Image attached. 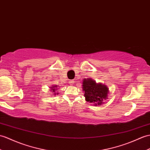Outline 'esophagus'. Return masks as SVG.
Wrapping results in <instances>:
<instances>
[{
  "instance_id": "1",
  "label": "esophagus",
  "mask_w": 150,
  "mask_h": 150,
  "mask_svg": "<svg viewBox=\"0 0 150 150\" xmlns=\"http://www.w3.org/2000/svg\"><path fill=\"white\" fill-rule=\"evenodd\" d=\"M69 83H70L71 85H74V83H75V81H69Z\"/></svg>"
}]
</instances>
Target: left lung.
I'll list each match as a JSON object with an SVG mask.
<instances>
[{"label":"left lung","mask_w":150,"mask_h":150,"mask_svg":"<svg viewBox=\"0 0 150 150\" xmlns=\"http://www.w3.org/2000/svg\"><path fill=\"white\" fill-rule=\"evenodd\" d=\"M82 82V91L87 102L93 103L95 106L101 105L103 101L108 98L109 89L102 83H96L91 78L84 79Z\"/></svg>","instance_id":"1"}]
</instances>
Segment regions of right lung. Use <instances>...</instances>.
Here are the masks:
<instances>
[{
    "label": "right lung",
    "mask_w": 150,
    "mask_h": 150,
    "mask_svg": "<svg viewBox=\"0 0 150 150\" xmlns=\"http://www.w3.org/2000/svg\"><path fill=\"white\" fill-rule=\"evenodd\" d=\"M58 88H57V85H53V86H52L51 87H50V91L52 93H54L53 95H58V94H59V93H57Z\"/></svg>",
    "instance_id": "1"
}]
</instances>
